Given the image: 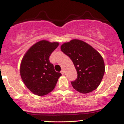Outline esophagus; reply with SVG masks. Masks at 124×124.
Wrapping results in <instances>:
<instances>
[{
	"label": "esophagus",
	"instance_id": "obj_1",
	"mask_svg": "<svg viewBox=\"0 0 124 124\" xmlns=\"http://www.w3.org/2000/svg\"><path fill=\"white\" fill-rule=\"evenodd\" d=\"M61 73H62V75H63V74H64V70H63V69H62V70H61Z\"/></svg>",
	"mask_w": 124,
	"mask_h": 124
}]
</instances>
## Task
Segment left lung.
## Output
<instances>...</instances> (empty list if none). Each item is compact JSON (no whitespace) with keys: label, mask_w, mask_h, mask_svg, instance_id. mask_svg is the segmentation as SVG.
Returning a JSON list of instances; mask_svg holds the SVG:
<instances>
[{"label":"left lung","mask_w":124,"mask_h":124,"mask_svg":"<svg viewBox=\"0 0 124 124\" xmlns=\"http://www.w3.org/2000/svg\"><path fill=\"white\" fill-rule=\"evenodd\" d=\"M61 49L70 58L77 71V79L71 82L73 88L84 94L95 90L105 73L104 61L100 53L79 39L65 42Z\"/></svg>","instance_id":"obj_1"}]
</instances>
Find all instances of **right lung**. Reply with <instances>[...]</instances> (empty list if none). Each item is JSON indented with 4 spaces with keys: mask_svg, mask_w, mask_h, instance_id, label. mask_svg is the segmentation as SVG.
Listing matches in <instances>:
<instances>
[{
    "mask_svg": "<svg viewBox=\"0 0 124 124\" xmlns=\"http://www.w3.org/2000/svg\"><path fill=\"white\" fill-rule=\"evenodd\" d=\"M59 46L58 42L42 40L32 45L26 52L20 66V77L32 93L44 96L54 90L62 75L54 69L49 56Z\"/></svg>",
    "mask_w": 124,
    "mask_h": 124,
    "instance_id": "right-lung-1",
    "label": "right lung"
}]
</instances>
